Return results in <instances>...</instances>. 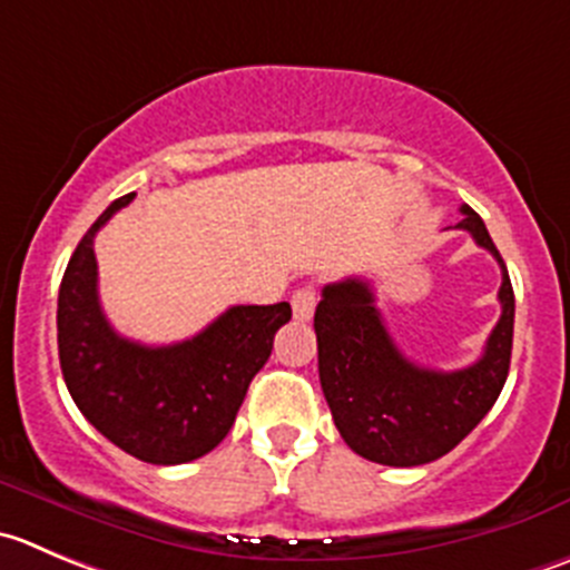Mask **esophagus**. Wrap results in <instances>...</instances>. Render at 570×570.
<instances>
[{"instance_id": "esophagus-1", "label": "esophagus", "mask_w": 570, "mask_h": 570, "mask_svg": "<svg viewBox=\"0 0 570 570\" xmlns=\"http://www.w3.org/2000/svg\"><path fill=\"white\" fill-rule=\"evenodd\" d=\"M314 308H317V289H314L312 284L295 289V295H292V312H295V317L297 320H312Z\"/></svg>"}]
</instances>
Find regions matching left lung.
<instances>
[{
  "label": "left lung",
  "instance_id": "left-lung-1",
  "mask_svg": "<svg viewBox=\"0 0 570 570\" xmlns=\"http://www.w3.org/2000/svg\"><path fill=\"white\" fill-rule=\"evenodd\" d=\"M460 212L454 228L468 230L501 264V320L471 367L445 373L409 362L375 308L373 286L362 278L325 286L314 312L320 384L336 429L358 456L379 465L414 468L449 454L493 409L510 373V275L482 217L471 206Z\"/></svg>",
  "mask_w": 570,
  "mask_h": 570
}]
</instances>
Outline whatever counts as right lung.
<instances>
[{
	"mask_svg": "<svg viewBox=\"0 0 570 570\" xmlns=\"http://www.w3.org/2000/svg\"><path fill=\"white\" fill-rule=\"evenodd\" d=\"M132 197L136 191L110 203L71 253L58 292L60 370L77 409L102 438L150 465H184L230 432L292 308L230 306L175 345L153 347L116 334L99 306L94 236Z\"/></svg>",
	"mask_w": 570,
	"mask_h": 570,
	"instance_id": "obj_1",
	"label": "right lung"
}]
</instances>
